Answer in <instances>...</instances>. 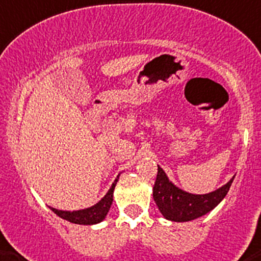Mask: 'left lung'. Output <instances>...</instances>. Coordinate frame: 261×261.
Masks as SVG:
<instances>
[{"label":"left lung","mask_w":261,"mask_h":261,"mask_svg":"<svg viewBox=\"0 0 261 261\" xmlns=\"http://www.w3.org/2000/svg\"><path fill=\"white\" fill-rule=\"evenodd\" d=\"M233 178L210 194L194 195L177 188L173 182L169 181L165 172L159 167L153 187V198L165 218L174 222H188L210 213L214 207L218 206L219 202L226 196Z\"/></svg>","instance_id":"1"}]
</instances>
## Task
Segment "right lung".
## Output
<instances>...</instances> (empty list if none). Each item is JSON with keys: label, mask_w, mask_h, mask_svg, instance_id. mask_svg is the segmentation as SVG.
Returning <instances> with one entry per match:
<instances>
[{"label": "right lung", "mask_w": 261, "mask_h": 261, "mask_svg": "<svg viewBox=\"0 0 261 261\" xmlns=\"http://www.w3.org/2000/svg\"><path fill=\"white\" fill-rule=\"evenodd\" d=\"M119 176L116 177L112 186L108 190L107 195L100 200L98 203H96L94 206L89 207V208H84V210H77V211H62L57 210V208H53L50 207L51 210L54 211L55 214L61 217V218L66 219L71 223H77V225H94V223L101 222L102 219L106 218V215L108 214V211L111 208V204H112V200H114V190L116 182H118Z\"/></svg>", "instance_id": "right-lung-1"}]
</instances>
